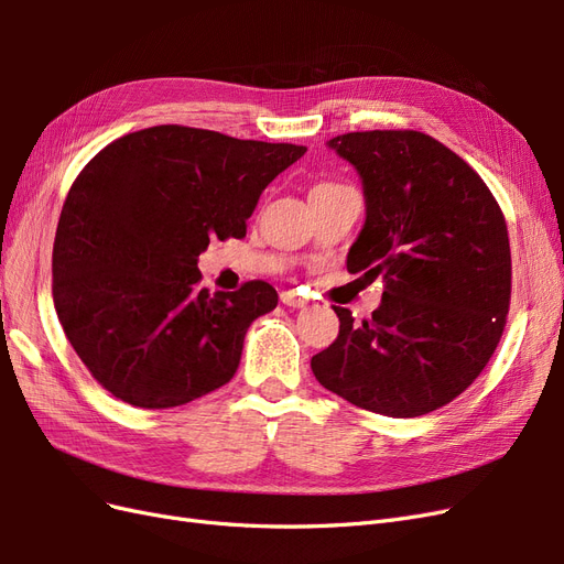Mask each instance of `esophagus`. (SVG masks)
Returning a JSON list of instances; mask_svg holds the SVG:
<instances>
[{"mask_svg": "<svg viewBox=\"0 0 564 564\" xmlns=\"http://www.w3.org/2000/svg\"><path fill=\"white\" fill-rule=\"evenodd\" d=\"M280 299H282L284 305H289V308H305V305H308V301L299 296L296 292H282Z\"/></svg>", "mask_w": 564, "mask_h": 564, "instance_id": "obj_1", "label": "esophagus"}]
</instances>
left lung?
Wrapping results in <instances>:
<instances>
[{"label": "left lung", "mask_w": 564, "mask_h": 564, "mask_svg": "<svg viewBox=\"0 0 564 564\" xmlns=\"http://www.w3.org/2000/svg\"><path fill=\"white\" fill-rule=\"evenodd\" d=\"M362 178L367 218L348 270L386 280L381 305L313 355L338 398L392 419L449 404L487 367L510 305L499 202L473 166L421 131H352L327 143Z\"/></svg>", "instance_id": "8db88e82"}]
</instances>
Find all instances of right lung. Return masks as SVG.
Listing matches in <instances>:
<instances>
[{
    "mask_svg": "<svg viewBox=\"0 0 564 564\" xmlns=\"http://www.w3.org/2000/svg\"><path fill=\"white\" fill-rule=\"evenodd\" d=\"M178 124L133 131L82 169L51 272L63 332L91 377L143 409L193 402L240 367L249 324L278 305L263 280L199 289L209 240H242L265 185L303 158Z\"/></svg>",
    "mask_w": 564,
    "mask_h": 564,
    "instance_id": "1",
    "label": "right lung"
}]
</instances>
